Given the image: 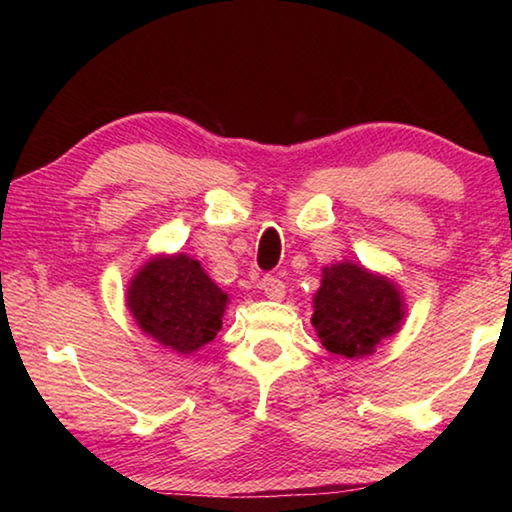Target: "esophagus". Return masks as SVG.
<instances>
[{
    "mask_svg": "<svg viewBox=\"0 0 512 512\" xmlns=\"http://www.w3.org/2000/svg\"><path fill=\"white\" fill-rule=\"evenodd\" d=\"M259 287H262L264 296L271 298V300H282L284 293H287V289H284V282L277 280L275 275H266Z\"/></svg>",
    "mask_w": 512,
    "mask_h": 512,
    "instance_id": "esophagus-1",
    "label": "esophagus"
}]
</instances>
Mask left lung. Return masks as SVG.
Segmentation results:
<instances>
[{
    "mask_svg": "<svg viewBox=\"0 0 512 512\" xmlns=\"http://www.w3.org/2000/svg\"><path fill=\"white\" fill-rule=\"evenodd\" d=\"M404 318L406 302L391 277L350 259L323 268L311 325L332 354L370 357L388 336L400 332Z\"/></svg>",
    "mask_w": 512,
    "mask_h": 512,
    "instance_id": "left-lung-1",
    "label": "left lung"
}]
</instances>
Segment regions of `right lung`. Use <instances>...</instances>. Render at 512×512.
Wrapping results in <instances>:
<instances>
[{"mask_svg":"<svg viewBox=\"0 0 512 512\" xmlns=\"http://www.w3.org/2000/svg\"><path fill=\"white\" fill-rule=\"evenodd\" d=\"M228 305V293L187 253L153 255L126 289L137 327L176 354H194L214 341Z\"/></svg>","mask_w":512,"mask_h":512,"instance_id":"1","label":"right lung"}]
</instances>
